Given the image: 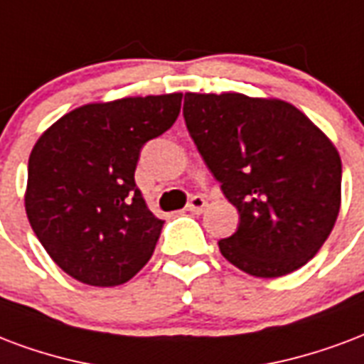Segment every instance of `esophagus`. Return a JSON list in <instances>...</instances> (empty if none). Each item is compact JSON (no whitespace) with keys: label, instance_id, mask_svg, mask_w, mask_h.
<instances>
[{"label":"esophagus","instance_id":"1","mask_svg":"<svg viewBox=\"0 0 364 364\" xmlns=\"http://www.w3.org/2000/svg\"><path fill=\"white\" fill-rule=\"evenodd\" d=\"M204 206H206V200H204L203 196H193L189 200V204H187V210H189V212H195V214H200L204 210Z\"/></svg>","mask_w":364,"mask_h":364}]
</instances>
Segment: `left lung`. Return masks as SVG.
I'll return each instance as SVG.
<instances>
[{
    "instance_id": "left-lung-1",
    "label": "left lung",
    "mask_w": 364,
    "mask_h": 364,
    "mask_svg": "<svg viewBox=\"0 0 364 364\" xmlns=\"http://www.w3.org/2000/svg\"><path fill=\"white\" fill-rule=\"evenodd\" d=\"M183 117L239 212L235 233L218 243L223 258L257 278L305 266L340 214L341 160L332 141L276 98L187 92Z\"/></svg>"
}]
</instances>
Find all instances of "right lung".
I'll list each match as a JSON object with an SVG mask.
<instances>
[{
	"instance_id": "1",
	"label": "right lung",
	"mask_w": 364,
	"mask_h": 364,
	"mask_svg": "<svg viewBox=\"0 0 364 364\" xmlns=\"http://www.w3.org/2000/svg\"><path fill=\"white\" fill-rule=\"evenodd\" d=\"M181 92L131 96L73 109L28 158L24 208L38 241L71 278L114 287L146 264L164 220L134 183L141 148L166 133Z\"/></svg>"
}]
</instances>
